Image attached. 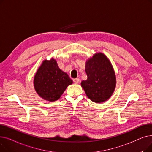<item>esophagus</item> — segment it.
Returning <instances> with one entry per match:
<instances>
[{
	"label": "esophagus",
	"mask_w": 152,
	"mask_h": 152,
	"mask_svg": "<svg viewBox=\"0 0 152 152\" xmlns=\"http://www.w3.org/2000/svg\"><path fill=\"white\" fill-rule=\"evenodd\" d=\"M79 81H80V79H79V78H75L73 79V82L75 84H78L79 83Z\"/></svg>",
	"instance_id": "1"
}]
</instances>
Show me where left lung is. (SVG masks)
Segmentation results:
<instances>
[{"instance_id":"8db88e82","label":"left lung","mask_w":152,"mask_h":152,"mask_svg":"<svg viewBox=\"0 0 152 152\" xmlns=\"http://www.w3.org/2000/svg\"><path fill=\"white\" fill-rule=\"evenodd\" d=\"M87 79L81 82L86 95L95 103L107 100L114 92L116 77L110 60L102 53H95L86 61Z\"/></svg>"}]
</instances>
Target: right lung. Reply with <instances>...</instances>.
Listing matches in <instances>:
<instances>
[{
  "mask_svg": "<svg viewBox=\"0 0 152 152\" xmlns=\"http://www.w3.org/2000/svg\"><path fill=\"white\" fill-rule=\"evenodd\" d=\"M72 83L73 81L58 68L54 59L44 60L34 79L36 92L40 97L50 102L57 100Z\"/></svg>",
  "mask_w": 152,
  "mask_h": 152,
  "instance_id": "obj_1",
  "label": "right lung"
}]
</instances>
